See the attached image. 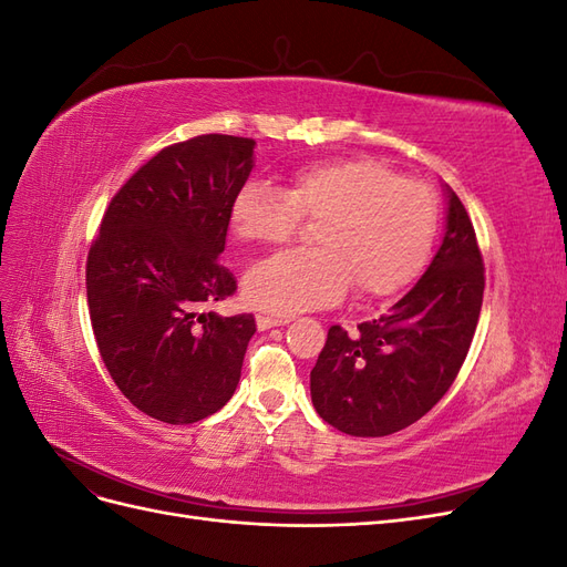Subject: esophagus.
I'll return each instance as SVG.
<instances>
[{"instance_id":"esophagus-1","label":"esophagus","mask_w":567,"mask_h":567,"mask_svg":"<svg viewBox=\"0 0 567 567\" xmlns=\"http://www.w3.org/2000/svg\"><path fill=\"white\" fill-rule=\"evenodd\" d=\"M288 323V319H277V317H257V329L260 331H267V329H274V326H284Z\"/></svg>"}]
</instances>
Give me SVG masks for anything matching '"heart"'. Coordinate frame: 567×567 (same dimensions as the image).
<instances>
[{"instance_id":"heart-1","label":"heart","mask_w":567,"mask_h":567,"mask_svg":"<svg viewBox=\"0 0 567 567\" xmlns=\"http://www.w3.org/2000/svg\"><path fill=\"white\" fill-rule=\"evenodd\" d=\"M312 219L317 250H286L255 265L244 298L255 310L293 315L336 305L348 288L359 300L402 290L427 262L437 231L431 186L402 179L373 158L305 165L284 192L250 182L231 200L229 227L238 241L277 246Z\"/></svg>"}]
</instances>
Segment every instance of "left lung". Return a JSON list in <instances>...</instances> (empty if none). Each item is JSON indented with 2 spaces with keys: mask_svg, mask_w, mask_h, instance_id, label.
I'll return each mask as SVG.
<instances>
[{
  "mask_svg": "<svg viewBox=\"0 0 567 567\" xmlns=\"http://www.w3.org/2000/svg\"><path fill=\"white\" fill-rule=\"evenodd\" d=\"M447 225L423 277L385 315L348 333L331 326L310 373L317 414L354 437H383L425 416L458 375L483 307L473 221L447 186Z\"/></svg>",
  "mask_w": 567,
  "mask_h": 567,
  "instance_id": "obj_1",
  "label": "left lung"
}]
</instances>
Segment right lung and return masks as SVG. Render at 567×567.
I'll return each mask as SVG.
<instances>
[{"label": "right lung", "instance_id": "1", "mask_svg": "<svg viewBox=\"0 0 567 567\" xmlns=\"http://www.w3.org/2000/svg\"><path fill=\"white\" fill-rule=\"evenodd\" d=\"M252 148L231 134L163 148L113 196L87 255L99 354L120 392L163 423L208 419L241 379L252 315L205 307L236 290L219 255Z\"/></svg>", "mask_w": 567, "mask_h": 567}]
</instances>
